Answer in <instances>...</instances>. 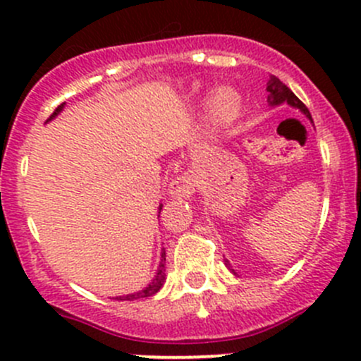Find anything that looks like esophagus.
I'll return each mask as SVG.
<instances>
[{
	"instance_id": "34e87169",
	"label": "esophagus",
	"mask_w": 361,
	"mask_h": 361,
	"mask_svg": "<svg viewBox=\"0 0 361 361\" xmlns=\"http://www.w3.org/2000/svg\"><path fill=\"white\" fill-rule=\"evenodd\" d=\"M195 192V183L192 180L190 174L183 173V174H178L173 181L169 183V194L173 197L178 199H188L192 197Z\"/></svg>"
}]
</instances>
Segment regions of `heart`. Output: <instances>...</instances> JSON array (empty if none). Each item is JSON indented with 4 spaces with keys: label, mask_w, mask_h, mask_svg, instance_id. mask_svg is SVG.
<instances>
[{
    "label": "heart",
    "mask_w": 361,
    "mask_h": 361,
    "mask_svg": "<svg viewBox=\"0 0 361 361\" xmlns=\"http://www.w3.org/2000/svg\"><path fill=\"white\" fill-rule=\"evenodd\" d=\"M241 111V97L231 87H220L207 99V120L213 127L221 129L234 122Z\"/></svg>",
    "instance_id": "obj_1"
}]
</instances>
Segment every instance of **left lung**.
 <instances>
[{"mask_svg":"<svg viewBox=\"0 0 361 361\" xmlns=\"http://www.w3.org/2000/svg\"><path fill=\"white\" fill-rule=\"evenodd\" d=\"M267 92H269L267 101L271 106H278V104H281V103H288L290 106L298 108V110L304 111L305 115L311 118V113H309L307 106H305V104L302 103L297 96H295L292 90H290L288 87H286L285 83L278 78V76H271V80H269V83H267Z\"/></svg>","mask_w":361,"mask_h":361,"instance_id":"1","label":"left lung"}]
</instances>
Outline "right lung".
<instances>
[{"label":"right lung","mask_w":361,"mask_h":361,"mask_svg":"<svg viewBox=\"0 0 361 361\" xmlns=\"http://www.w3.org/2000/svg\"><path fill=\"white\" fill-rule=\"evenodd\" d=\"M63 106H64V103L63 104H59V106L56 108V110H54V113L52 115L49 116V118L47 120H50V118H54V116L57 115V113H59L61 110H63ZM166 253H164L162 251V260H160V265H159V271H157V274H155V278L152 279V283L150 285L147 286V288L145 290H141V292H137V293H130V295H126V297H118V300H137V298H143V297H152V295H155L159 292L160 288H162V285H164V279H166V267H164V262H166Z\"/></svg>","instance_id":"right-lung-1"}]
</instances>
